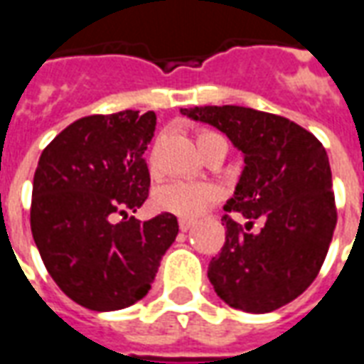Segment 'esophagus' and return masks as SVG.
I'll list each match as a JSON object with an SVG mask.
<instances>
[{
  "instance_id": "esophagus-1",
  "label": "esophagus",
  "mask_w": 364,
  "mask_h": 364,
  "mask_svg": "<svg viewBox=\"0 0 364 364\" xmlns=\"http://www.w3.org/2000/svg\"><path fill=\"white\" fill-rule=\"evenodd\" d=\"M191 228H193V220H189V218H179V230L181 232H189Z\"/></svg>"
}]
</instances>
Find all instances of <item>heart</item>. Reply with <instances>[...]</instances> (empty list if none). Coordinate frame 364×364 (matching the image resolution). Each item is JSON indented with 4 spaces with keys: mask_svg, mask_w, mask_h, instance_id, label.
<instances>
[{
    "mask_svg": "<svg viewBox=\"0 0 364 364\" xmlns=\"http://www.w3.org/2000/svg\"><path fill=\"white\" fill-rule=\"evenodd\" d=\"M222 136L214 134L210 130H198L197 146L203 150L206 144L213 142ZM218 200V189L206 183H187V181H171L159 187L156 193V205L166 213L195 218L205 210L206 206Z\"/></svg>",
    "mask_w": 364,
    "mask_h": 364,
    "instance_id": "obj_1",
    "label": "heart"
}]
</instances>
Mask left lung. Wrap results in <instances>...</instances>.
Returning <instances> with one entry per match:
<instances>
[{
	"label": "left lung",
	"mask_w": 364,
	"mask_h": 364,
	"mask_svg": "<svg viewBox=\"0 0 364 364\" xmlns=\"http://www.w3.org/2000/svg\"><path fill=\"white\" fill-rule=\"evenodd\" d=\"M189 119L208 122L244 154L226 242L208 265L216 294L232 308L273 312L300 296L320 273L337 224L331 169L321 142L296 122L247 107H191ZM261 221L259 230L251 228Z\"/></svg>",
	"instance_id": "obj_1"
}]
</instances>
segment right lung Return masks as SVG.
<instances>
[{
	"label": "right lung",
	"instance_id": "right-lung-1",
	"mask_svg": "<svg viewBox=\"0 0 364 364\" xmlns=\"http://www.w3.org/2000/svg\"><path fill=\"white\" fill-rule=\"evenodd\" d=\"M154 130V111L91 114L64 128L41 154L33 237L54 282L83 308L111 312L146 296L179 232L169 213L126 220L148 198L144 151ZM114 215L125 220L114 223Z\"/></svg>",
	"mask_w": 364,
	"mask_h": 364
}]
</instances>
